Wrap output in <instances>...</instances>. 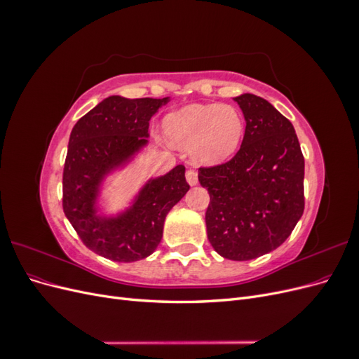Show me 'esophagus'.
<instances>
[{"label": "esophagus", "mask_w": 359, "mask_h": 359, "mask_svg": "<svg viewBox=\"0 0 359 359\" xmlns=\"http://www.w3.org/2000/svg\"><path fill=\"white\" fill-rule=\"evenodd\" d=\"M186 178H187V182L190 184V186H196V184H198V172L193 170V169H189L186 172Z\"/></svg>", "instance_id": "obj_1"}]
</instances>
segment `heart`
Listing matches in <instances>:
<instances>
[{"label": "heart", "mask_w": 359, "mask_h": 359, "mask_svg": "<svg viewBox=\"0 0 359 359\" xmlns=\"http://www.w3.org/2000/svg\"><path fill=\"white\" fill-rule=\"evenodd\" d=\"M245 130L243 112L231 104H189L165 119V135L175 148H191L198 165H217L240 147Z\"/></svg>", "instance_id": "heart-1"}]
</instances>
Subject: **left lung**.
<instances>
[{
    "mask_svg": "<svg viewBox=\"0 0 359 359\" xmlns=\"http://www.w3.org/2000/svg\"><path fill=\"white\" fill-rule=\"evenodd\" d=\"M245 118L241 148L223 165L199 169L210 193L206 233L231 260H250L283 244L304 212V156L292 123L262 97L233 99Z\"/></svg>",
    "mask_w": 359,
    "mask_h": 359,
    "instance_id": "1",
    "label": "left lung"
}]
</instances>
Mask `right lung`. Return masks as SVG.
Here are the masks:
<instances>
[{"label": "right lung", "mask_w": 359, "mask_h": 359, "mask_svg": "<svg viewBox=\"0 0 359 359\" xmlns=\"http://www.w3.org/2000/svg\"><path fill=\"white\" fill-rule=\"evenodd\" d=\"M165 99L111 95L74 124L62 172V210L82 243L115 262H135L154 252L172 206L190 189L186 168L149 180L133 205L116 217L97 215L95 201L107 173L147 145L149 119Z\"/></svg>", "instance_id": "obj_1"}]
</instances>
